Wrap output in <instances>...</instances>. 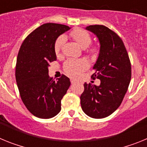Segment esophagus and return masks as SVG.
<instances>
[{"instance_id":"esophagus-1","label":"esophagus","mask_w":147,"mask_h":147,"mask_svg":"<svg viewBox=\"0 0 147 147\" xmlns=\"http://www.w3.org/2000/svg\"><path fill=\"white\" fill-rule=\"evenodd\" d=\"M71 84H75V83L76 82V80H73V79H71Z\"/></svg>"}]
</instances>
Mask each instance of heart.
<instances>
[{
	"instance_id": "obj_1",
	"label": "heart",
	"mask_w": 147,
	"mask_h": 147,
	"mask_svg": "<svg viewBox=\"0 0 147 147\" xmlns=\"http://www.w3.org/2000/svg\"><path fill=\"white\" fill-rule=\"evenodd\" d=\"M71 37L75 42L82 49H86L90 45L92 39L90 34L85 30L81 28H76L70 34ZM65 42V37L60 36L56 40L54 45V52L56 55L60 54L62 45ZM96 47L93 46L88 50L90 54H96L97 52ZM88 63L85 59H68L64 64V71L68 76L71 77H78L81 75L82 73L88 68Z\"/></svg>"
}]
</instances>
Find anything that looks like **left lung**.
Returning a JSON list of instances; mask_svg holds the SVG:
<instances>
[{"label":"left lung","mask_w":147,"mask_h":147,"mask_svg":"<svg viewBox=\"0 0 147 147\" xmlns=\"http://www.w3.org/2000/svg\"><path fill=\"white\" fill-rule=\"evenodd\" d=\"M86 29L96 35L99 41V54L92 76L101 83L99 86L84 84L81 107L90 117L103 119L121 104L130 82L131 63L124 42L113 31L102 25L89 26Z\"/></svg>","instance_id":"8db88e82"}]
</instances>
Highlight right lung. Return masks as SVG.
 <instances>
[{
  "instance_id": "obj_1",
  "label": "right lung",
  "mask_w": 147,
  "mask_h": 147,
  "mask_svg": "<svg viewBox=\"0 0 147 147\" xmlns=\"http://www.w3.org/2000/svg\"><path fill=\"white\" fill-rule=\"evenodd\" d=\"M70 27L45 23L34 30L22 43L15 70L17 85L26 108L34 116L51 119L61 110V100L71 85L62 74L54 81L49 76V63L57 60L56 40Z\"/></svg>"
}]
</instances>
